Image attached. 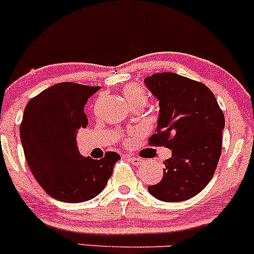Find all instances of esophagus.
<instances>
[{
    "mask_svg": "<svg viewBox=\"0 0 254 254\" xmlns=\"http://www.w3.org/2000/svg\"><path fill=\"white\" fill-rule=\"evenodd\" d=\"M127 159L130 160V162L132 165L135 166H141L142 164H143V160L139 159V157H135V156H131V155H127Z\"/></svg>",
    "mask_w": 254,
    "mask_h": 254,
    "instance_id": "obj_1",
    "label": "esophagus"
}]
</instances>
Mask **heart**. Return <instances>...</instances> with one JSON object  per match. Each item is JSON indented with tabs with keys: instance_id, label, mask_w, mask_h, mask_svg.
Wrapping results in <instances>:
<instances>
[{
	"instance_id": "heart-1",
	"label": "heart",
	"mask_w": 254,
	"mask_h": 254,
	"mask_svg": "<svg viewBox=\"0 0 254 254\" xmlns=\"http://www.w3.org/2000/svg\"><path fill=\"white\" fill-rule=\"evenodd\" d=\"M122 90H123L124 98L127 99V101L129 103V105H132L136 103H145V100H147L145 92L142 87L138 86V84H135V83L125 84ZM136 136H137V133L132 132L130 135V139H132L133 137H136Z\"/></svg>"
}]
</instances>
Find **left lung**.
<instances>
[{"label":"left lung","mask_w":254,"mask_h":254,"mask_svg":"<svg viewBox=\"0 0 254 254\" xmlns=\"http://www.w3.org/2000/svg\"><path fill=\"white\" fill-rule=\"evenodd\" d=\"M144 84L160 106L156 133L149 143L172 150L164 161L161 182L148 186V191L164 202L190 199L208 185L216 170L224 116L208 87L176 72L153 74Z\"/></svg>","instance_id":"8db88e82"}]
</instances>
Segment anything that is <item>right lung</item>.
<instances>
[{
	"label": "right lung",
	"instance_id": "right-lung-1",
	"mask_svg": "<svg viewBox=\"0 0 254 254\" xmlns=\"http://www.w3.org/2000/svg\"><path fill=\"white\" fill-rule=\"evenodd\" d=\"M100 87L74 82L57 83L26 105L20 139L26 161L48 194L61 202L81 203L97 197L121 159L107 151L101 160L84 157L76 135L88 119L84 106Z\"/></svg>",
	"mask_w": 254,
	"mask_h": 254
}]
</instances>
